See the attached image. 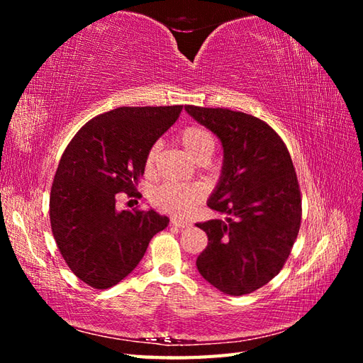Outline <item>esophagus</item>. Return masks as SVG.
<instances>
[{
    "label": "esophagus",
    "instance_id": "esophagus-1",
    "mask_svg": "<svg viewBox=\"0 0 363 363\" xmlns=\"http://www.w3.org/2000/svg\"><path fill=\"white\" fill-rule=\"evenodd\" d=\"M172 225L176 226V228H189V226H191L190 221L181 220V218H172Z\"/></svg>",
    "mask_w": 363,
    "mask_h": 363
}]
</instances>
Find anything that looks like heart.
<instances>
[{
    "label": "heart",
    "mask_w": 363,
    "mask_h": 363,
    "mask_svg": "<svg viewBox=\"0 0 363 363\" xmlns=\"http://www.w3.org/2000/svg\"><path fill=\"white\" fill-rule=\"evenodd\" d=\"M179 142L189 156L198 164L207 162L215 151V142L209 130L201 126H189L181 133ZM157 156V146L146 154L145 169L146 173L154 172V162ZM152 203L160 211L172 215H189L196 209V206L203 199V189L199 186H190V184H173L167 182L152 191Z\"/></svg>",
    "instance_id": "heart-1"
}]
</instances>
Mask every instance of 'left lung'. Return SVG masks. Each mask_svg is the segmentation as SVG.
Segmentation results:
<instances>
[{
    "label": "left lung",
    "mask_w": 363,
    "mask_h": 363,
    "mask_svg": "<svg viewBox=\"0 0 363 363\" xmlns=\"http://www.w3.org/2000/svg\"><path fill=\"white\" fill-rule=\"evenodd\" d=\"M191 118L218 137L223 167L207 199L226 220L196 223L207 246L196 259L204 279L226 295L260 289L281 272L301 225L295 168L281 137L252 115L186 106Z\"/></svg>",
    "instance_id": "obj_1"
}]
</instances>
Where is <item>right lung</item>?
<instances>
[{
	"label": "right lung",
	"instance_id": "add662e5",
	"mask_svg": "<svg viewBox=\"0 0 363 363\" xmlns=\"http://www.w3.org/2000/svg\"><path fill=\"white\" fill-rule=\"evenodd\" d=\"M182 106L118 107L86 123L60 157L50 196L54 240L67 265L90 287L118 284L168 226L154 209L117 211L115 196L133 194L146 154L179 117Z\"/></svg>",
	"mask_w": 363,
	"mask_h": 363
}]
</instances>
